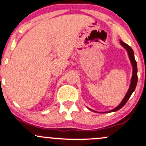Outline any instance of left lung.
<instances>
[{"label": "left lung", "instance_id": "left-lung-1", "mask_svg": "<svg viewBox=\"0 0 146 146\" xmlns=\"http://www.w3.org/2000/svg\"><path fill=\"white\" fill-rule=\"evenodd\" d=\"M120 44H121L122 46H123L124 48H126V50L128 52V55H129V57L130 60H131V65H132L133 67V75H132V78H131V84H130V86L127 92L126 95H125V98L123 99V100L122 101V102L120 103L118 106H117L116 108L115 109H112L110 111H108V112H114V111H116L119 109H121L123 106H125V104H126L127 100H129V98H130V96L131 95L132 92L134 91L136 88V84H137V80H138V76H137V64H136V62L135 60V58H134V51H133L132 48H131L128 44H127L126 43L123 42V41H120ZM91 110V109H90ZM94 112H95V111H93Z\"/></svg>", "mask_w": 146, "mask_h": 146}]
</instances>
